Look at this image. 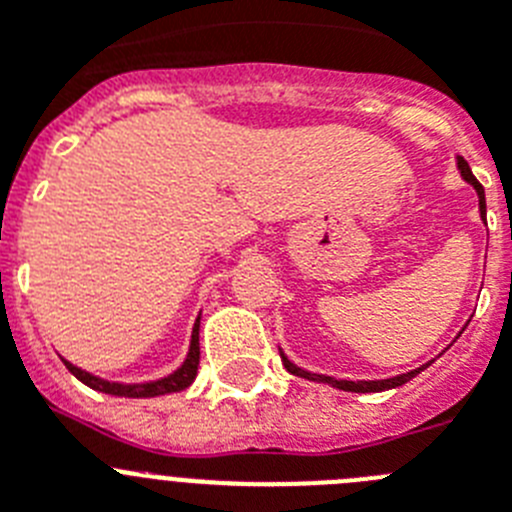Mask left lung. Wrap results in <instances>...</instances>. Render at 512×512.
I'll use <instances>...</instances> for the list:
<instances>
[{
	"mask_svg": "<svg viewBox=\"0 0 512 512\" xmlns=\"http://www.w3.org/2000/svg\"><path fill=\"white\" fill-rule=\"evenodd\" d=\"M459 171H461V176H464V179H467V182L472 184L474 189H477V194H479V212H482V217H485V210H487V205H485V189H482V184L477 182V176L472 174L469 164L461 156H459ZM282 361H284V369H287L289 374H295V377L312 379V382L330 384V387H338V390H346V392H384V390H392V387H400V384H405V382H410V379H413V377H418V374L423 372L425 366H428V364H423V366H418V369H413V372L400 374V377H392V379H377V382H374V379H372V382H348V379H333V377H325V374L305 372V369H300V366L292 364V361H289L284 354H282Z\"/></svg>",
	"mask_w": 512,
	"mask_h": 512,
	"instance_id": "1",
	"label": "left lung"
}]
</instances>
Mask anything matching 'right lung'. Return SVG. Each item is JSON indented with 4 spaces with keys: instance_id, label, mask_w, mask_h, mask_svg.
Instances as JSON below:
<instances>
[{
    "instance_id": "1",
    "label": "right lung",
    "mask_w": 512,
    "mask_h": 512,
    "mask_svg": "<svg viewBox=\"0 0 512 512\" xmlns=\"http://www.w3.org/2000/svg\"><path fill=\"white\" fill-rule=\"evenodd\" d=\"M66 369L74 374L79 382H84L87 387L97 392H107V395H117V397H158V395H171V392H182L187 390L189 384L194 382L197 377V366H200V318L194 323L192 330V343H189V354L184 359V364L176 369L174 374L164 379H156V382H146V384H117V382H107V379H99L94 374L84 372L79 366L69 364V361L63 359Z\"/></svg>"
}]
</instances>
